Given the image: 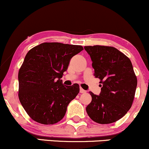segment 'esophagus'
I'll use <instances>...</instances> for the list:
<instances>
[{"label": "esophagus", "mask_w": 149, "mask_h": 149, "mask_svg": "<svg viewBox=\"0 0 149 149\" xmlns=\"http://www.w3.org/2000/svg\"><path fill=\"white\" fill-rule=\"evenodd\" d=\"M80 93H85V92H86V91H85V90H83V88H80Z\"/></svg>", "instance_id": "esophagus-1"}]
</instances>
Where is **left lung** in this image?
<instances>
[{"mask_svg": "<svg viewBox=\"0 0 149 149\" xmlns=\"http://www.w3.org/2000/svg\"><path fill=\"white\" fill-rule=\"evenodd\" d=\"M84 48L90 56L95 76L101 80L100 95L90 92L92 102L86 111L92 120L109 124L127 113L137 85L130 59L113 47L95 45Z\"/></svg>", "mask_w": 149, "mask_h": 149, "instance_id": "8db88e82", "label": "left lung"}]
</instances>
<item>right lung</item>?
<instances>
[{"mask_svg":"<svg viewBox=\"0 0 149 149\" xmlns=\"http://www.w3.org/2000/svg\"><path fill=\"white\" fill-rule=\"evenodd\" d=\"M81 45L43 42L26 54L18 74L19 99L31 118L52 125L64 118L70 102L79 93V85L66 86L61 78Z\"/></svg>","mask_w":149,"mask_h":149,"instance_id":"right-lung-1","label":"right lung"}]
</instances>
